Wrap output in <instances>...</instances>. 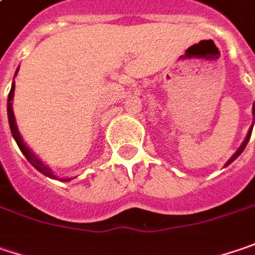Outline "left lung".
Masks as SVG:
<instances>
[{"label":"left lung","instance_id":"1","mask_svg":"<svg viewBox=\"0 0 255 255\" xmlns=\"http://www.w3.org/2000/svg\"><path fill=\"white\" fill-rule=\"evenodd\" d=\"M253 116H254V119H255V108H254V105H253ZM254 119H253V123H254ZM251 132H253V126H251V128H250L249 133H247V137H246V139H244V142H243V143H241V146L238 147V150H237L236 153H234V155H233V156H231V158H230V159H228V162H227V163H225V166H228V165H230V163H231V162H233V160H236L237 158H238V156H240V155H241V152H243V150H244V149H246V146H247V143H249L250 137H251Z\"/></svg>","mask_w":255,"mask_h":255}]
</instances>
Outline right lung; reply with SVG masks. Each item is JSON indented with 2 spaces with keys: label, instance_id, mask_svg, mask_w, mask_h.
I'll return each instance as SVG.
<instances>
[{
  "label": "right lung",
  "instance_id": "obj_1",
  "mask_svg": "<svg viewBox=\"0 0 255 255\" xmlns=\"http://www.w3.org/2000/svg\"><path fill=\"white\" fill-rule=\"evenodd\" d=\"M19 69V67H18ZM18 69L15 71V74L18 73ZM14 89H15V83H12L11 86V90H9V95H8V102H6V113H8V123H9V129H11V133H12V137L15 139V142H17V145H18L19 150L24 153V156L27 158V160L31 163L32 166L37 169V171H40L43 175L45 176H48V178H54V179H58L57 176L53 173V171L45 165L44 162H41V160L37 158V155L35 153H32V150H30L27 145L24 143V140H22V137H21V134L18 132V128H17V123H15V116H14V110H12V103H11V100L14 99ZM60 181H71V178H67V179H60Z\"/></svg>",
  "mask_w": 255,
  "mask_h": 255
}]
</instances>
